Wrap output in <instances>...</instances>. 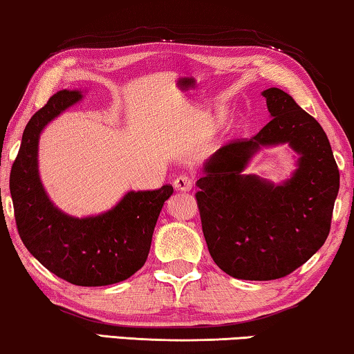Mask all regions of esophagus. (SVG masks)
Wrapping results in <instances>:
<instances>
[{"instance_id":"esophagus-1","label":"esophagus","mask_w":354,"mask_h":354,"mask_svg":"<svg viewBox=\"0 0 354 354\" xmlns=\"http://www.w3.org/2000/svg\"><path fill=\"white\" fill-rule=\"evenodd\" d=\"M194 186V179L187 175H181L175 179V187L178 191H191Z\"/></svg>"}]
</instances>
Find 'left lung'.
Here are the masks:
<instances>
[{
  "mask_svg": "<svg viewBox=\"0 0 354 354\" xmlns=\"http://www.w3.org/2000/svg\"><path fill=\"white\" fill-rule=\"evenodd\" d=\"M272 120L234 139L205 165L196 192L208 252L226 274L245 281L288 276L324 245L340 173L324 129L279 88L263 91ZM288 142L299 170L281 187L242 176L261 145Z\"/></svg>",
  "mask_w": 354,
  "mask_h": 354,
  "instance_id": "8db88e82",
  "label": "left lung"
}]
</instances>
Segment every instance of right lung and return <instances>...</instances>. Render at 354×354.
I'll return each instance as SVG.
<instances>
[{"instance_id":"add662e5","label":"right lung","mask_w":354,"mask_h":354,"mask_svg":"<svg viewBox=\"0 0 354 354\" xmlns=\"http://www.w3.org/2000/svg\"><path fill=\"white\" fill-rule=\"evenodd\" d=\"M80 97L78 91L64 89L30 118L9 187L19 236L46 270L73 286H111L144 266L157 218L173 187L128 192L115 208L97 216L72 218L57 210L38 176V138L48 122Z\"/></svg>"}]
</instances>
